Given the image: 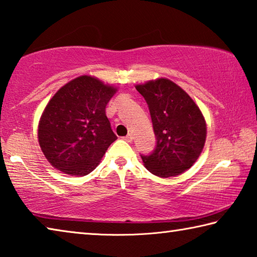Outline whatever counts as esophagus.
I'll return each mask as SVG.
<instances>
[{"label":"esophagus","instance_id":"34e87169","mask_svg":"<svg viewBox=\"0 0 257 257\" xmlns=\"http://www.w3.org/2000/svg\"><path fill=\"white\" fill-rule=\"evenodd\" d=\"M123 139H124L126 142H132L133 141V136H132V134H128V136L124 137Z\"/></svg>","mask_w":257,"mask_h":257}]
</instances>
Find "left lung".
I'll return each mask as SVG.
<instances>
[{"instance_id": "left-lung-1", "label": "left lung", "mask_w": 257, "mask_h": 257, "mask_svg": "<svg viewBox=\"0 0 257 257\" xmlns=\"http://www.w3.org/2000/svg\"><path fill=\"white\" fill-rule=\"evenodd\" d=\"M146 99L156 136V148L141 155L146 168L159 177H173L191 168L203 150L206 124L193 99L168 79L137 85Z\"/></svg>"}]
</instances>
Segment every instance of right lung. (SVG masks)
Instances as JSON below:
<instances>
[{
  "instance_id": "obj_1",
  "label": "right lung",
  "mask_w": 257,
  "mask_h": 257,
  "mask_svg": "<svg viewBox=\"0 0 257 257\" xmlns=\"http://www.w3.org/2000/svg\"><path fill=\"white\" fill-rule=\"evenodd\" d=\"M115 92L82 75L54 94L38 126L39 146L53 167L72 176H84L97 167L117 139L105 111Z\"/></svg>"
}]
</instances>
